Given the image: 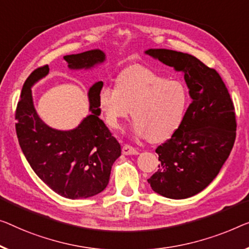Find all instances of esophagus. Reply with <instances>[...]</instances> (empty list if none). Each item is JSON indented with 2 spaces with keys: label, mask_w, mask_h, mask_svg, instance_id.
<instances>
[{
  "label": "esophagus",
  "mask_w": 249,
  "mask_h": 249,
  "mask_svg": "<svg viewBox=\"0 0 249 249\" xmlns=\"http://www.w3.org/2000/svg\"><path fill=\"white\" fill-rule=\"evenodd\" d=\"M122 152H123V154H125V155H137L139 154V151H137L136 148L129 146V145H127V144H125V145L123 146V148H122Z\"/></svg>",
  "instance_id": "34e87169"
}]
</instances>
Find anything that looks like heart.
Listing matches in <instances>:
<instances>
[{"label":"heart","mask_w":249,"mask_h":249,"mask_svg":"<svg viewBox=\"0 0 249 249\" xmlns=\"http://www.w3.org/2000/svg\"><path fill=\"white\" fill-rule=\"evenodd\" d=\"M189 103L190 92L182 80L142 66L128 67L118 75L116 87L105 84L98 91L99 107L110 128H123L132 112L134 135L154 143L180 128Z\"/></svg>","instance_id":"1"}]
</instances>
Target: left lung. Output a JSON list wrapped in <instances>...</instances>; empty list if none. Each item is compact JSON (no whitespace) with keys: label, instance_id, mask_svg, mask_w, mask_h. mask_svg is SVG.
<instances>
[{"label":"left lung","instance_id":"1","mask_svg":"<svg viewBox=\"0 0 249 249\" xmlns=\"http://www.w3.org/2000/svg\"><path fill=\"white\" fill-rule=\"evenodd\" d=\"M145 54L182 72L191 104L180 128L159 146V170L147 182L170 199H185L206 189L218 176L236 139L235 108L214 69L188 53L147 49Z\"/></svg>","mask_w":249,"mask_h":249}]
</instances>
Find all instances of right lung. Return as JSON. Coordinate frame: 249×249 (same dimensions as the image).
Returning a JSON list of instances; mask_svg holds the SVG:
<instances>
[{
  "mask_svg": "<svg viewBox=\"0 0 249 249\" xmlns=\"http://www.w3.org/2000/svg\"><path fill=\"white\" fill-rule=\"evenodd\" d=\"M71 70H90L106 60L101 49L65 55ZM49 73V66L40 67L22 87L16 120L17 135L25 159L51 190L68 199H85L107 187L114 162L121 157V145L99 118L96 81L88 90L89 112L79 125L62 131L50 127L40 118L33 104L32 87Z\"/></svg>",
  "mask_w": 249,
  "mask_h": 249,
  "instance_id": "add662e5",
  "label": "right lung"
}]
</instances>
